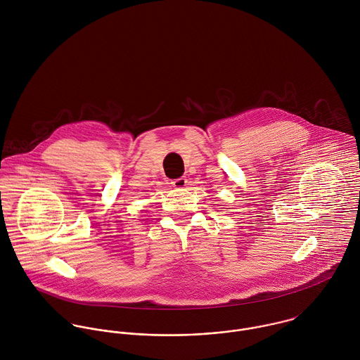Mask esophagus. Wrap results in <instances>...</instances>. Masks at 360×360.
<instances>
[{"label":"esophagus","instance_id":"1","mask_svg":"<svg viewBox=\"0 0 360 360\" xmlns=\"http://www.w3.org/2000/svg\"><path fill=\"white\" fill-rule=\"evenodd\" d=\"M172 184H173L174 188H184L187 186V179L186 177H179V179L173 180Z\"/></svg>","mask_w":360,"mask_h":360}]
</instances>
